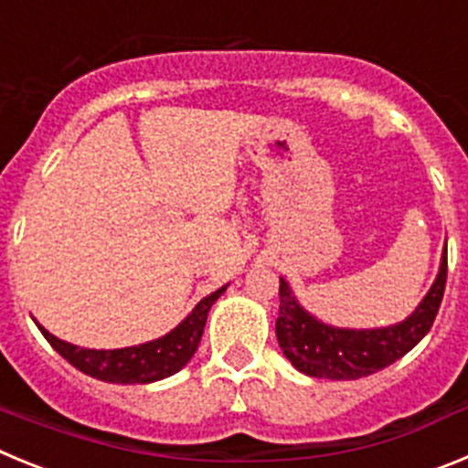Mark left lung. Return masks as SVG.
Masks as SVG:
<instances>
[{
    "instance_id": "obj_1",
    "label": "left lung",
    "mask_w": 468,
    "mask_h": 468,
    "mask_svg": "<svg viewBox=\"0 0 468 468\" xmlns=\"http://www.w3.org/2000/svg\"><path fill=\"white\" fill-rule=\"evenodd\" d=\"M448 279V250L441 255L438 276L415 312L384 328H337L318 321L292 295L288 281L279 285L276 340L283 356L309 378L358 379L403 358L431 330Z\"/></svg>"
}]
</instances>
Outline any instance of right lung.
<instances>
[{
  "label": "right lung",
  "mask_w": 468,
  "mask_h": 468,
  "mask_svg": "<svg viewBox=\"0 0 468 468\" xmlns=\"http://www.w3.org/2000/svg\"><path fill=\"white\" fill-rule=\"evenodd\" d=\"M227 285L206 295L192 309V314L185 316L183 324H177L164 337L144 342V345L123 346V349H84V346L58 340L56 335L48 333L44 325H37L48 340V345L84 375L110 384L159 382V379L171 378L177 370H183L192 361L194 351L198 349V342H201V335H204L210 307L227 291Z\"/></svg>",
  "instance_id": "right-lung-1"
}]
</instances>
